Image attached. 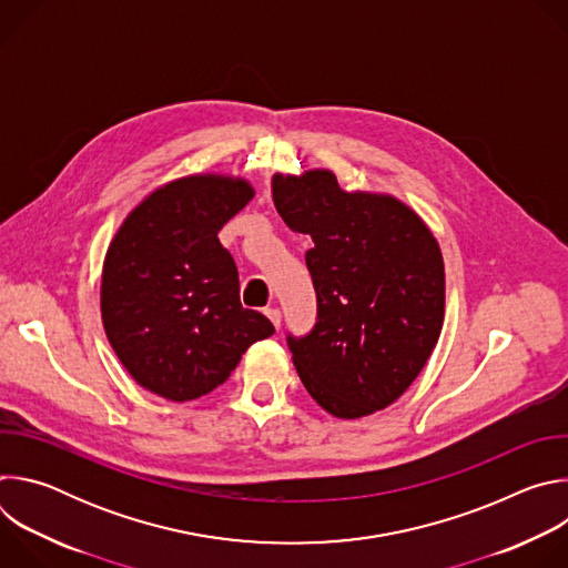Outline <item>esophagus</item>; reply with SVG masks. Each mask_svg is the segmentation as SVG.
<instances>
[{
  "mask_svg": "<svg viewBox=\"0 0 568 568\" xmlns=\"http://www.w3.org/2000/svg\"><path fill=\"white\" fill-rule=\"evenodd\" d=\"M265 314H267V318L274 323V328L278 331V328H281V310H276V307H267V310H265Z\"/></svg>",
  "mask_w": 568,
  "mask_h": 568,
  "instance_id": "obj_1",
  "label": "esophagus"
}]
</instances>
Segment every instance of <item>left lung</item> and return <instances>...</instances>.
I'll return each instance as SVG.
<instances>
[{"mask_svg": "<svg viewBox=\"0 0 568 568\" xmlns=\"http://www.w3.org/2000/svg\"><path fill=\"white\" fill-rule=\"evenodd\" d=\"M285 224L307 233L318 314L287 337L296 373L321 409L355 420L386 409L425 368L445 318V263L425 220L386 193L344 191L312 169L272 178Z\"/></svg>", "mask_w": 568, "mask_h": 568, "instance_id": "obj_1", "label": "left lung"}]
</instances>
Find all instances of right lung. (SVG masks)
<instances>
[{
	"label": "right lung",
	"mask_w": 568,
	"mask_h": 568,
	"mask_svg": "<svg viewBox=\"0 0 568 568\" xmlns=\"http://www.w3.org/2000/svg\"><path fill=\"white\" fill-rule=\"evenodd\" d=\"M254 193L242 178L186 175L148 193L116 229L103 261L101 318L145 390L195 399L274 335L267 316L242 307L235 263L217 240Z\"/></svg>",
	"instance_id": "obj_1"
}]
</instances>
